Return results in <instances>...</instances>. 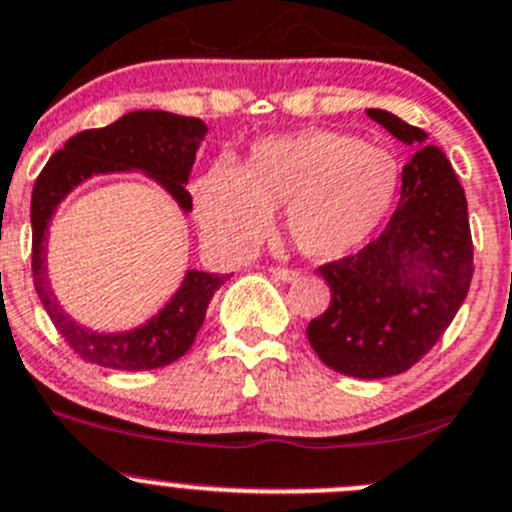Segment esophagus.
<instances>
[{
    "label": "esophagus",
    "mask_w": 512,
    "mask_h": 512,
    "mask_svg": "<svg viewBox=\"0 0 512 512\" xmlns=\"http://www.w3.org/2000/svg\"><path fill=\"white\" fill-rule=\"evenodd\" d=\"M271 274L281 281H296L299 279V271L294 269H284V266H271Z\"/></svg>",
    "instance_id": "1"
}]
</instances>
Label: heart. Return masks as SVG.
<instances>
[{"mask_svg":"<svg viewBox=\"0 0 512 512\" xmlns=\"http://www.w3.org/2000/svg\"><path fill=\"white\" fill-rule=\"evenodd\" d=\"M402 170L384 148L334 130L266 135L241 168L221 160L196 180V216L216 246L246 251L284 206V231L304 256L337 261L362 248L394 206Z\"/></svg>","mask_w":512,"mask_h":512,"instance_id":"obj_1","label":"heart"}]
</instances>
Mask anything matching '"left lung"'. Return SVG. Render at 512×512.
Segmentation results:
<instances>
[{
  "mask_svg": "<svg viewBox=\"0 0 512 512\" xmlns=\"http://www.w3.org/2000/svg\"><path fill=\"white\" fill-rule=\"evenodd\" d=\"M374 123L415 155L402 168V198L387 228L362 251L316 269L332 289L306 337L334 372L359 379L402 374L445 334L472 279V236L460 180L425 130L387 110Z\"/></svg>",
  "mask_w": 512,
  "mask_h": 512,
  "instance_id": "obj_1",
  "label": "left lung"
}]
</instances>
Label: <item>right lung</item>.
Returning a JSON list of instances; mask_svg holds the SVG:
<instances>
[{
  "label": "right lung",
  "instance_id": "obj_1",
  "mask_svg": "<svg viewBox=\"0 0 512 512\" xmlns=\"http://www.w3.org/2000/svg\"><path fill=\"white\" fill-rule=\"evenodd\" d=\"M206 133L208 128L201 118H186L165 110H135L113 125L72 135L34 180L29 213L34 289L57 332L85 362L118 372H145L173 364L193 347L208 304L228 276L191 269L173 299L143 326L118 334L92 332L65 314L47 279V226L57 206L72 188L92 175L143 170L188 213L193 201L186 183Z\"/></svg>",
  "mask_w": 512,
  "mask_h": 512
}]
</instances>
